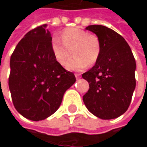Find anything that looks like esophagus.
I'll use <instances>...</instances> for the list:
<instances>
[{
    "mask_svg": "<svg viewBox=\"0 0 147 147\" xmlns=\"http://www.w3.org/2000/svg\"><path fill=\"white\" fill-rule=\"evenodd\" d=\"M80 76H81V74H75V77H76L77 79H78Z\"/></svg>",
    "mask_w": 147,
    "mask_h": 147,
    "instance_id": "esophagus-1",
    "label": "esophagus"
}]
</instances>
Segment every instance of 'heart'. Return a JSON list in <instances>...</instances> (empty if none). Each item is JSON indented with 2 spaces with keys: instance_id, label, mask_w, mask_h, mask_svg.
<instances>
[{
  "instance_id": "obj_1",
  "label": "heart",
  "mask_w": 147,
  "mask_h": 147,
  "mask_svg": "<svg viewBox=\"0 0 147 147\" xmlns=\"http://www.w3.org/2000/svg\"><path fill=\"white\" fill-rule=\"evenodd\" d=\"M60 38L54 37L51 49L55 59L65 65L73 52L75 55L65 65L69 70L81 71L93 65L101 52V43L95 34L78 28H69L62 32Z\"/></svg>"
}]
</instances>
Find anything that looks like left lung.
I'll return each instance as SVG.
<instances>
[{
	"instance_id": "left-lung-1",
	"label": "left lung",
	"mask_w": 147,
	"mask_h": 147,
	"mask_svg": "<svg viewBox=\"0 0 147 147\" xmlns=\"http://www.w3.org/2000/svg\"><path fill=\"white\" fill-rule=\"evenodd\" d=\"M101 43L100 55L82 78L89 83L83 96L88 110L102 119H115L127 111L136 88V61L125 39L102 25H89Z\"/></svg>"
}]
</instances>
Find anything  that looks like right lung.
<instances>
[{"label": "right lung", "instance_id": "right-lung-1", "mask_svg": "<svg viewBox=\"0 0 147 147\" xmlns=\"http://www.w3.org/2000/svg\"><path fill=\"white\" fill-rule=\"evenodd\" d=\"M47 24L23 37L10 57L9 88L14 108L33 121L47 119L58 110L67 89L75 82L52 53V37Z\"/></svg>", "mask_w": 147, "mask_h": 147}]
</instances>
